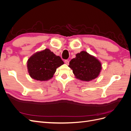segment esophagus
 <instances>
[{
  "mask_svg": "<svg viewBox=\"0 0 131 131\" xmlns=\"http://www.w3.org/2000/svg\"><path fill=\"white\" fill-rule=\"evenodd\" d=\"M64 62H65L66 64H67V65H68V64H69V61H68V60H67H67H65V61H64Z\"/></svg>",
  "mask_w": 131,
  "mask_h": 131,
  "instance_id": "esophagus-1",
  "label": "esophagus"
}]
</instances>
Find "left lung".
Here are the masks:
<instances>
[{
	"mask_svg": "<svg viewBox=\"0 0 131 131\" xmlns=\"http://www.w3.org/2000/svg\"><path fill=\"white\" fill-rule=\"evenodd\" d=\"M68 67L73 70L75 78L84 81L97 78L102 69L101 62L85 51L77 53L75 58L70 61Z\"/></svg>",
	"mask_w": 131,
	"mask_h": 131,
	"instance_id": "obj_1",
	"label": "left lung"
}]
</instances>
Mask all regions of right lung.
Instances as JSON below:
<instances>
[{"instance_id":"add662e5","label":"right lung","mask_w":131,"mask_h":131,"mask_svg":"<svg viewBox=\"0 0 131 131\" xmlns=\"http://www.w3.org/2000/svg\"><path fill=\"white\" fill-rule=\"evenodd\" d=\"M29 76L38 81H47L53 78L58 67L64 64L61 58L49 49L38 51L27 61Z\"/></svg>"}]
</instances>
